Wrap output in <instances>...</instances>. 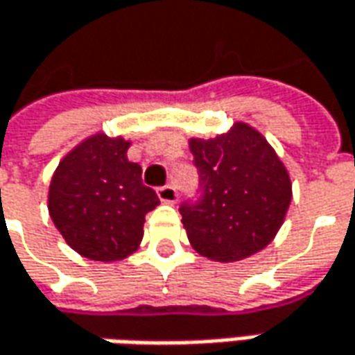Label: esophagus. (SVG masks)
I'll list each match as a JSON object with an SVG mask.
<instances>
[{
    "instance_id": "34e87169",
    "label": "esophagus",
    "mask_w": 355,
    "mask_h": 355,
    "mask_svg": "<svg viewBox=\"0 0 355 355\" xmlns=\"http://www.w3.org/2000/svg\"><path fill=\"white\" fill-rule=\"evenodd\" d=\"M157 198L164 203H173L178 199V191L173 185H162V187H157Z\"/></svg>"
}]
</instances>
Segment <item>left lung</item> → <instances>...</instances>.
<instances>
[{
    "label": "left lung",
    "instance_id": "left-lung-1",
    "mask_svg": "<svg viewBox=\"0 0 355 355\" xmlns=\"http://www.w3.org/2000/svg\"><path fill=\"white\" fill-rule=\"evenodd\" d=\"M198 168V198L182 203L191 247L219 263L263 251L279 233L293 184L270 144L237 122L213 140H189Z\"/></svg>",
    "mask_w": 355,
    "mask_h": 355
}]
</instances>
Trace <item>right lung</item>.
Listing matches in <instances>:
<instances>
[{
  "instance_id": "right-lung-1",
  "label": "right lung",
  "mask_w": 355,
  "mask_h": 355,
  "mask_svg": "<svg viewBox=\"0 0 355 355\" xmlns=\"http://www.w3.org/2000/svg\"><path fill=\"white\" fill-rule=\"evenodd\" d=\"M130 142L94 134L62 157L49 187V213L64 241L92 261H120L138 249L146 213L159 203L128 162Z\"/></svg>"
}]
</instances>
